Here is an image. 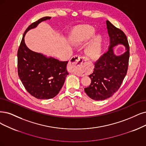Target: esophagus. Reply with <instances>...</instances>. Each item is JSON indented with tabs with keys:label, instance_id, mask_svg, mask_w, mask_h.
I'll return each instance as SVG.
<instances>
[{
	"label": "esophagus",
	"instance_id": "1",
	"mask_svg": "<svg viewBox=\"0 0 146 146\" xmlns=\"http://www.w3.org/2000/svg\"><path fill=\"white\" fill-rule=\"evenodd\" d=\"M86 61H87V59L85 57L78 55L74 56L69 62L71 72H76L77 70L82 68L85 66Z\"/></svg>",
	"mask_w": 146,
	"mask_h": 146
}]
</instances>
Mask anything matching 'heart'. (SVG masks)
<instances>
[{
    "instance_id": "b5f03b06",
    "label": "heart",
    "mask_w": 146,
    "mask_h": 146,
    "mask_svg": "<svg viewBox=\"0 0 146 146\" xmlns=\"http://www.w3.org/2000/svg\"><path fill=\"white\" fill-rule=\"evenodd\" d=\"M94 29L89 25H82L74 29L70 36V41L74 46H79L87 43L93 36ZM85 53L91 60L98 59L101 54V37L96 35L85 50Z\"/></svg>"
}]
</instances>
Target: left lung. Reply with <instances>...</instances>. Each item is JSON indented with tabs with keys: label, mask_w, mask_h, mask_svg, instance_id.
Returning a JSON list of instances; mask_svg holds the SVG:
<instances>
[{
	"label": "left lung",
	"mask_w": 146,
	"mask_h": 146,
	"mask_svg": "<svg viewBox=\"0 0 146 146\" xmlns=\"http://www.w3.org/2000/svg\"><path fill=\"white\" fill-rule=\"evenodd\" d=\"M106 25L110 36L108 50L96 62L93 73L89 75L90 85L84 89L86 94L95 100L110 98L117 91L126 75L129 64V46L126 35L108 20ZM118 45L125 47L126 52L120 56H116L113 51V47Z\"/></svg>",
	"instance_id": "1"
}]
</instances>
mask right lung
<instances>
[{"instance_id": "add662e5", "label": "right lung", "mask_w": 146, "mask_h": 146, "mask_svg": "<svg viewBox=\"0 0 146 146\" xmlns=\"http://www.w3.org/2000/svg\"><path fill=\"white\" fill-rule=\"evenodd\" d=\"M50 19V17H42L26 29L17 53L19 76L27 91L38 99L55 97L68 74V61H59L52 56L32 51L25 42L27 32L35 28L42 21Z\"/></svg>"}]
</instances>
